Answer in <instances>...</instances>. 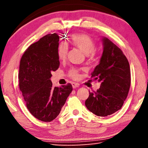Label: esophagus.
I'll use <instances>...</instances> for the list:
<instances>
[{
  "mask_svg": "<svg viewBox=\"0 0 148 148\" xmlns=\"http://www.w3.org/2000/svg\"><path fill=\"white\" fill-rule=\"evenodd\" d=\"M72 86L74 89H76V88H77V87H78L79 86V84L77 83H75V82H72Z\"/></svg>",
  "mask_w": 148,
  "mask_h": 148,
  "instance_id": "obj_1",
  "label": "esophagus"
}]
</instances>
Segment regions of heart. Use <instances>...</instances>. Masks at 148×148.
Masks as SVG:
<instances>
[{"label":"heart","instance_id":"b5f03b06","mask_svg":"<svg viewBox=\"0 0 148 148\" xmlns=\"http://www.w3.org/2000/svg\"><path fill=\"white\" fill-rule=\"evenodd\" d=\"M71 42L73 46L79 49L84 53L92 56L94 54L95 43L92 38L86 34H75L72 35L71 38ZM69 52V46L66 42H61L57 49V56L59 60L64 61L66 59ZM70 77L74 79L79 77L78 71L75 68H72L69 72Z\"/></svg>","mask_w":148,"mask_h":148}]
</instances>
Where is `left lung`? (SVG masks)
Returning <instances> with one entry per match:
<instances>
[{
	"label": "left lung",
	"instance_id": "8db88e82",
	"mask_svg": "<svg viewBox=\"0 0 148 148\" xmlns=\"http://www.w3.org/2000/svg\"><path fill=\"white\" fill-rule=\"evenodd\" d=\"M103 52L91 77L101 82L96 92H90L85 104L96 116L105 117L121 108L131 86L128 60L123 51L106 37H102Z\"/></svg>",
	"mask_w": 148,
	"mask_h": 148
}]
</instances>
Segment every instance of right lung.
I'll use <instances>...</instances> for the list:
<instances>
[{
    "instance_id": "obj_1",
    "label": "right lung",
    "mask_w": 148,
    "mask_h": 148,
    "mask_svg": "<svg viewBox=\"0 0 148 148\" xmlns=\"http://www.w3.org/2000/svg\"><path fill=\"white\" fill-rule=\"evenodd\" d=\"M59 36L46 35L31 44L22 56L19 71V89L32 116L49 122L57 117L72 91L71 84L53 87L51 72L59 69Z\"/></svg>"
}]
</instances>
